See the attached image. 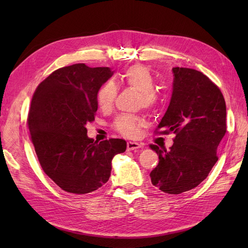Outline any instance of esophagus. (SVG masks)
<instances>
[{
	"label": "esophagus",
	"instance_id": "34e87169",
	"mask_svg": "<svg viewBox=\"0 0 248 248\" xmlns=\"http://www.w3.org/2000/svg\"><path fill=\"white\" fill-rule=\"evenodd\" d=\"M140 148H144V144H141V142H137V141L127 142V150H128V151H133V150L140 149Z\"/></svg>",
	"mask_w": 248,
	"mask_h": 248
}]
</instances>
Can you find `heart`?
Masks as SVG:
<instances>
[{
	"label": "heart",
	"instance_id": "heart-1",
	"mask_svg": "<svg viewBox=\"0 0 248 248\" xmlns=\"http://www.w3.org/2000/svg\"><path fill=\"white\" fill-rule=\"evenodd\" d=\"M119 79L123 84L140 91V106L147 108H153L158 104L159 97L153 90L155 86L154 78L148 67L140 64L132 65L120 74ZM116 95L117 87L115 82L111 80L103 82L96 94V100L99 108L103 110L109 109L114 104ZM140 125L141 120L130 115L119 116L114 123L115 128L120 133L129 138L138 136Z\"/></svg>",
	"mask_w": 248,
	"mask_h": 248
}]
</instances>
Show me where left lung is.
<instances>
[{"label":"left lung","instance_id":"obj_1","mask_svg":"<svg viewBox=\"0 0 248 248\" xmlns=\"http://www.w3.org/2000/svg\"><path fill=\"white\" fill-rule=\"evenodd\" d=\"M170 106L157 126L176 138L167 151L156 145L159 162L150 174L154 186L170 194L188 191L204 181L218 157L217 148L227 131V108L219 88L202 72L172 68Z\"/></svg>","mask_w":248,"mask_h":248}]
</instances>
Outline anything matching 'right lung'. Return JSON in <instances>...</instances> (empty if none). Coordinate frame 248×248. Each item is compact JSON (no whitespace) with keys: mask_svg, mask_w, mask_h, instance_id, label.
Segmentation results:
<instances>
[{"mask_svg":"<svg viewBox=\"0 0 248 248\" xmlns=\"http://www.w3.org/2000/svg\"><path fill=\"white\" fill-rule=\"evenodd\" d=\"M114 72L85 64L63 67L37 87L29 111L32 142L44 172L63 190L85 194L110 177L114 156L126 150L121 139L94 140L87 123L95 120L96 94Z\"/></svg>","mask_w":248,"mask_h":248,"instance_id":"obj_1","label":"right lung"}]
</instances>
